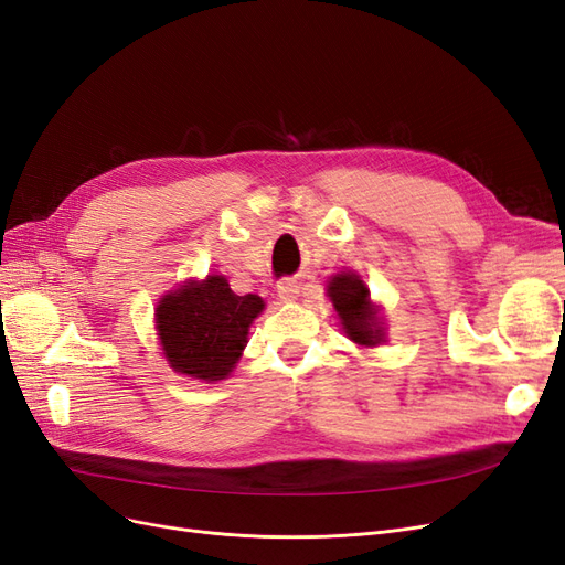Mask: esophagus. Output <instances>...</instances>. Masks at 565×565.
Here are the masks:
<instances>
[{
	"mask_svg": "<svg viewBox=\"0 0 565 565\" xmlns=\"http://www.w3.org/2000/svg\"><path fill=\"white\" fill-rule=\"evenodd\" d=\"M299 282L297 280H292V278H285V280H280L278 282V297L282 299V301H295L297 297H299Z\"/></svg>",
	"mask_w": 565,
	"mask_h": 565,
	"instance_id": "1",
	"label": "esophagus"
}]
</instances>
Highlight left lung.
Here are the masks:
<instances>
[{
	"label": "left lung",
	"mask_w": 565,
	"mask_h": 565,
	"mask_svg": "<svg viewBox=\"0 0 565 565\" xmlns=\"http://www.w3.org/2000/svg\"><path fill=\"white\" fill-rule=\"evenodd\" d=\"M328 297L355 344L374 347L384 339L380 316L370 301V289L355 273H339L328 285Z\"/></svg>",
	"instance_id": "left-lung-1"
}]
</instances>
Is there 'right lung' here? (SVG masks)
I'll use <instances>...</instances> for the list:
<instances>
[{"mask_svg":"<svg viewBox=\"0 0 565 565\" xmlns=\"http://www.w3.org/2000/svg\"><path fill=\"white\" fill-rule=\"evenodd\" d=\"M262 311V297L235 295L224 276L188 282L158 303L164 358L188 377L226 380L247 344L252 320Z\"/></svg>","mask_w":565,"mask_h":565,"instance_id":"1","label":"right lung"}]
</instances>
